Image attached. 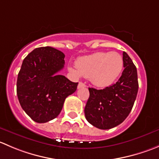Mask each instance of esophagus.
Masks as SVG:
<instances>
[{"mask_svg":"<svg viewBox=\"0 0 159 159\" xmlns=\"http://www.w3.org/2000/svg\"><path fill=\"white\" fill-rule=\"evenodd\" d=\"M84 87H86V85L84 84V83H82V82L78 83V89H81V88H84Z\"/></svg>","mask_w":159,"mask_h":159,"instance_id":"esophagus-1","label":"esophagus"}]
</instances>
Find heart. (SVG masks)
<instances>
[{
    "label": "heart",
    "instance_id": "b5f03b06",
    "mask_svg": "<svg viewBox=\"0 0 159 159\" xmlns=\"http://www.w3.org/2000/svg\"><path fill=\"white\" fill-rule=\"evenodd\" d=\"M123 58L117 52H96L79 57L76 61L77 69L69 68L75 76L89 78L94 85L106 88L111 85L121 75Z\"/></svg>",
    "mask_w": 159,
    "mask_h": 159
}]
</instances>
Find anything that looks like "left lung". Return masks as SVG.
<instances>
[{
  "mask_svg": "<svg viewBox=\"0 0 159 159\" xmlns=\"http://www.w3.org/2000/svg\"><path fill=\"white\" fill-rule=\"evenodd\" d=\"M124 68L115 84L104 89L89 88L84 115L90 124L99 129H110L122 123L131 112L139 90L137 69L126 52Z\"/></svg>",
  "mask_w": 159,
  "mask_h": 159,
  "instance_id": "8db88e82",
  "label": "left lung"
}]
</instances>
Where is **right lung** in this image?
I'll return each instance as SVG.
<instances>
[{"mask_svg": "<svg viewBox=\"0 0 159 159\" xmlns=\"http://www.w3.org/2000/svg\"><path fill=\"white\" fill-rule=\"evenodd\" d=\"M65 54L51 47L35 48L24 59L17 81L19 102L27 115L38 123L55 118L65 98L78 83L57 74L65 65Z\"/></svg>", "mask_w": 159, "mask_h": 159, "instance_id": "add662e5", "label": "right lung"}]
</instances>
